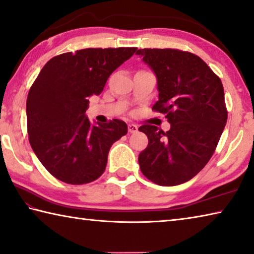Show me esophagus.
<instances>
[{
    "label": "esophagus",
    "instance_id": "1",
    "mask_svg": "<svg viewBox=\"0 0 254 254\" xmlns=\"http://www.w3.org/2000/svg\"><path fill=\"white\" fill-rule=\"evenodd\" d=\"M137 130H138V127H137L135 124H128V131L131 132V134H134V132H136Z\"/></svg>",
    "mask_w": 254,
    "mask_h": 254
}]
</instances>
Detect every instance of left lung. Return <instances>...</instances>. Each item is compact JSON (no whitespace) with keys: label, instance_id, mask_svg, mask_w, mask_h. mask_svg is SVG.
Instances as JSON below:
<instances>
[{"label":"left lung","instance_id":"left-lung-1","mask_svg":"<svg viewBox=\"0 0 254 254\" xmlns=\"http://www.w3.org/2000/svg\"><path fill=\"white\" fill-rule=\"evenodd\" d=\"M157 77L159 101L152 109L171 124L164 132L143 125L147 147L140 152V171L159 186H178L201 171L213 156L227 122L221 78L200 57L172 48L137 51Z\"/></svg>","mask_w":254,"mask_h":254}]
</instances>
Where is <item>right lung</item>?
I'll return each mask as SVG.
<instances>
[{"mask_svg":"<svg viewBox=\"0 0 254 254\" xmlns=\"http://www.w3.org/2000/svg\"><path fill=\"white\" fill-rule=\"evenodd\" d=\"M136 47L85 48L49 60L27 98L29 143L46 170L69 185L90 184L105 172L108 153L127 134L123 120L92 126L85 111L108 77Z\"/></svg>","mask_w":254,"mask_h":254,"instance_id":"add662e5","label":"right lung"}]
</instances>
